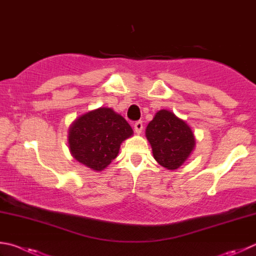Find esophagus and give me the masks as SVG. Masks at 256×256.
Here are the masks:
<instances>
[{
  "label": "esophagus",
  "instance_id": "esophagus-1",
  "mask_svg": "<svg viewBox=\"0 0 256 256\" xmlns=\"http://www.w3.org/2000/svg\"><path fill=\"white\" fill-rule=\"evenodd\" d=\"M134 131H136V134H141L142 131H143V123L141 122V120H138V122H136V124H134Z\"/></svg>",
  "mask_w": 256,
  "mask_h": 256
}]
</instances>
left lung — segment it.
I'll list each match as a JSON object with an SVG mask.
<instances>
[{
    "mask_svg": "<svg viewBox=\"0 0 256 256\" xmlns=\"http://www.w3.org/2000/svg\"><path fill=\"white\" fill-rule=\"evenodd\" d=\"M146 136L153 158L168 170L180 168L194 151L196 141L189 125L166 110H160L148 124Z\"/></svg>",
    "mask_w": 256,
    "mask_h": 256,
    "instance_id": "obj_1",
    "label": "left lung"
}]
</instances>
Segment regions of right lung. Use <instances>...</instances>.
Here are the masks:
<instances>
[{
  "instance_id": "right-lung-1",
  "label": "right lung",
  "mask_w": 256,
  "mask_h": 256,
  "mask_svg": "<svg viewBox=\"0 0 256 256\" xmlns=\"http://www.w3.org/2000/svg\"><path fill=\"white\" fill-rule=\"evenodd\" d=\"M132 136L133 130L123 116L110 108H100L70 124L69 150L74 159L100 172L118 156L122 142Z\"/></svg>"
}]
</instances>
